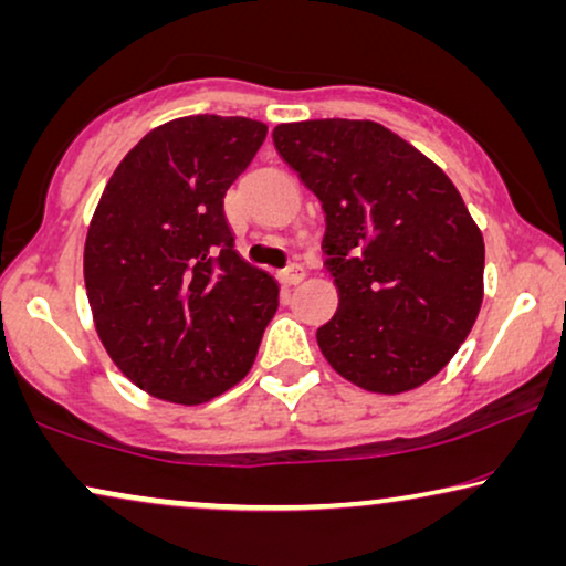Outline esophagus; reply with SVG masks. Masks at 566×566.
Segmentation results:
<instances>
[{
    "label": "esophagus",
    "mask_w": 566,
    "mask_h": 566,
    "mask_svg": "<svg viewBox=\"0 0 566 566\" xmlns=\"http://www.w3.org/2000/svg\"><path fill=\"white\" fill-rule=\"evenodd\" d=\"M277 277H281V283H283V285H298V283L304 281V277H306V270L296 265V268L283 270V273L277 275Z\"/></svg>",
    "instance_id": "esophagus-1"
}]
</instances>
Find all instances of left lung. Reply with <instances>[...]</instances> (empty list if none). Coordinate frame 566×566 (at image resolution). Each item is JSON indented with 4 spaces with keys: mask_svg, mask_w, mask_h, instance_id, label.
<instances>
[{
    "mask_svg": "<svg viewBox=\"0 0 566 566\" xmlns=\"http://www.w3.org/2000/svg\"><path fill=\"white\" fill-rule=\"evenodd\" d=\"M273 142L327 213L339 306L316 329L322 355L374 394L430 381L484 298V237L451 177L374 120L281 123Z\"/></svg>",
    "mask_w": 566,
    "mask_h": 566,
    "instance_id": "left-lung-1",
    "label": "left lung"
}]
</instances>
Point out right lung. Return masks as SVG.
I'll return each instance as SVG.
<instances>
[{
  "instance_id": "1",
  "label": "right lung",
  "mask_w": 566,
  "mask_h": 566,
  "mask_svg": "<svg viewBox=\"0 0 566 566\" xmlns=\"http://www.w3.org/2000/svg\"><path fill=\"white\" fill-rule=\"evenodd\" d=\"M252 118L185 115L115 167L84 242L97 337L149 397L206 405L250 374L281 285L234 250L223 196L265 142Z\"/></svg>"
}]
</instances>
